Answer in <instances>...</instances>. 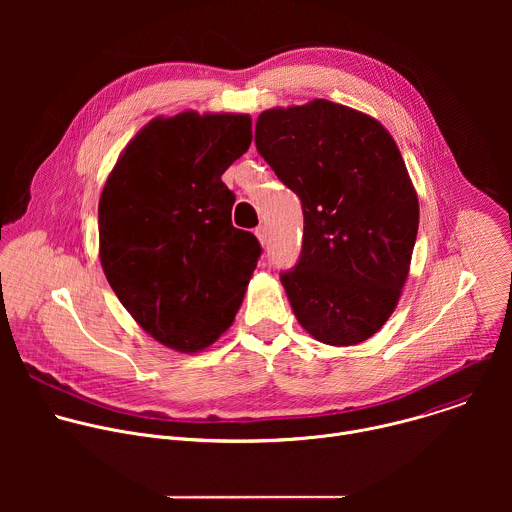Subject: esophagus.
I'll return each mask as SVG.
<instances>
[{
  "label": "esophagus",
  "instance_id": "34e87169",
  "mask_svg": "<svg viewBox=\"0 0 512 512\" xmlns=\"http://www.w3.org/2000/svg\"><path fill=\"white\" fill-rule=\"evenodd\" d=\"M255 235H257V239H259L261 245H267V229H265V227H257V229H255Z\"/></svg>",
  "mask_w": 512,
  "mask_h": 512
}]
</instances>
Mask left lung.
<instances>
[{
  "instance_id": "1",
  "label": "left lung",
  "mask_w": 512,
  "mask_h": 512,
  "mask_svg": "<svg viewBox=\"0 0 512 512\" xmlns=\"http://www.w3.org/2000/svg\"><path fill=\"white\" fill-rule=\"evenodd\" d=\"M255 145L302 200V255L281 273L298 322L330 346L369 340L397 308L419 227L395 139L367 113L314 99L263 111Z\"/></svg>"
}]
</instances>
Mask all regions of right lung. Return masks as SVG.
Wrapping results in <instances>:
<instances>
[{
    "instance_id": "obj_1",
    "label": "right lung",
    "mask_w": 512,
    "mask_h": 512,
    "mask_svg": "<svg viewBox=\"0 0 512 512\" xmlns=\"http://www.w3.org/2000/svg\"><path fill=\"white\" fill-rule=\"evenodd\" d=\"M245 113L156 117L125 145L99 198V257L133 320L200 352L233 324L261 245L233 227L221 180L251 145Z\"/></svg>"
}]
</instances>
